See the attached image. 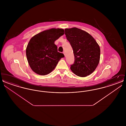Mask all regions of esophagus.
Wrapping results in <instances>:
<instances>
[{
	"label": "esophagus",
	"mask_w": 126,
	"mask_h": 126,
	"mask_svg": "<svg viewBox=\"0 0 126 126\" xmlns=\"http://www.w3.org/2000/svg\"><path fill=\"white\" fill-rule=\"evenodd\" d=\"M63 54H64V55H65V56H66V55H65V52H63Z\"/></svg>",
	"instance_id": "obj_1"
}]
</instances>
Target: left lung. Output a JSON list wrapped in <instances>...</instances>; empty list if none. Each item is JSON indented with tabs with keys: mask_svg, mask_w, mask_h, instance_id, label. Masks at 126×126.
<instances>
[{
	"mask_svg": "<svg viewBox=\"0 0 126 126\" xmlns=\"http://www.w3.org/2000/svg\"><path fill=\"white\" fill-rule=\"evenodd\" d=\"M75 56V62L70 69L76 75L85 77L94 72L100 59V48L89 33L76 27L65 29Z\"/></svg>",
	"mask_w": 126,
	"mask_h": 126,
	"instance_id": "left-lung-1",
	"label": "left lung"
}]
</instances>
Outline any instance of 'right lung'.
I'll use <instances>...</instances> for the list:
<instances>
[{"label": "right lung", "instance_id": "obj_1", "mask_svg": "<svg viewBox=\"0 0 126 126\" xmlns=\"http://www.w3.org/2000/svg\"><path fill=\"white\" fill-rule=\"evenodd\" d=\"M64 30L51 28L33 36L26 48V55L32 70L44 76L52 72L62 58L63 53L58 52L55 41L64 34Z\"/></svg>", "mask_w": 126, "mask_h": 126}]
</instances>
